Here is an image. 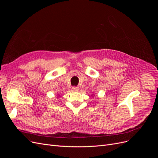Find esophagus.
Segmentation results:
<instances>
[{
	"mask_svg": "<svg viewBox=\"0 0 158 158\" xmlns=\"http://www.w3.org/2000/svg\"><path fill=\"white\" fill-rule=\"evenodd\" d=\"M73 92H78V91H79V88L78 87H76V86H74L73 88Z\"/></svg>",
	"mask_w": 158,
	"mask_h": 158,
	"instance_id": "obj_1",
	"label": "esophagus"
}]
</instances>
